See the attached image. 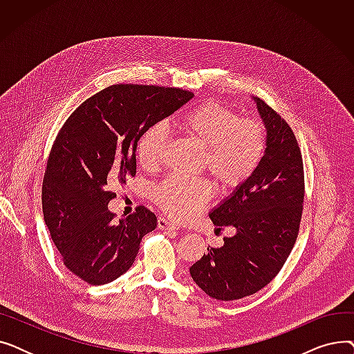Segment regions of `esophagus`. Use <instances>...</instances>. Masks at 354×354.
Masks as SVG:
<instances>
[{"instance_id": "34e87169", "label": "esophagus", "mask_w": 354, "mask_h": 354, "mask_svg": "<svg viewBox=\"0 0 354 354\" xmlns=\"http://www.w3.org/2000/svg\"><path fill=\"white\" fill-rule=\"evenodd\" d=\"M158 228L159 230H165V231H175V230H178L169 219L162 218V216L158 218Z\"/></svg>"}]
</instances>
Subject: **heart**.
Instances as JSON below:
<instances>
[{
    "label": "heart",
    "instance_id": "heart-1",
    "mask_svg": "<svg viewBox=\"0 0 354 354\" xmlns=\"http://www.w3.org/2000/svg\"><path fill=\"white\" fill-rule=\"evenodd\" d=\"M171 127L203 149L201 166L222 191L244 185L267 151V130L261 122L241 119L236 111L216 102L201 103L183 111L171 120ZM166 143V130L160 124L146 129L136 146L139 165L145 169L159 166ZM152 195L167 215L185 222L207 205L211 185L202 178L169 176L156 185Z\"/></svg>",
    "mask_w": 354,
    "mask_h": 354
}]
</instances>
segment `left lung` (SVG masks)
Listing matches in <instances>:
<instances>
[{"instance_id":"obj_1","label":"left lung","mask_w":354,"mask_h":354,"mask_svg":"<svg viewBox=\"0 0 354 354\" xmlns=\"http://www.w3.org/2000/svg\"><path fill=\"white\" fill-rule=\"evenodd\" d=\"M267 130V151L254 175L209 212L214 225L234 227L224 245L189 268L194 281L222 301L264 288L284 266L299 235L304 171L288 123L261 99L252 97Z\"/></svg>"}]
</instances>
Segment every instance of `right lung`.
Segmentation results:
<instances>
[{"label":"right lung","mask_w":354,"mask_h":354,"mask_svg":"<svg viewBox=\"0 0 354 354\" xmlns=\"http://www.w3.org/2000/svg\"><path fill=\"white\" fill-rule=\"evenodd\" d=\"M175 87L115 84L83 102L54 140L43 179V214L64 266L102 286L132 267L142 238L156 228L153 212L138 207L115 222L111 187L136 175V146L146 129L188 103Z\"/></svg>","instance_id":"1"}]
</instances>
